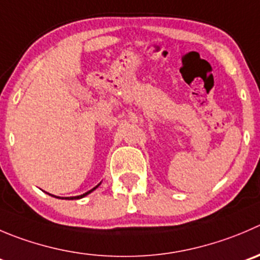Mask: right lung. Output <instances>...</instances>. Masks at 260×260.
Here are the masks:
<instances>
[{
  "label": "right lung",
  "instance_id": "add662e5",
  "mask_svg": "<svg viewBox=\"0 0 260 260\" xmlns=\"http://www.w3.org/2000/svg\"><path fill=\"white\" fill-rule=\"evenodd\" d=\"M100 185H101V184H98L97 186H95V187H93V189H91V190H89V191H86L85 194H83V195H78V197H70V198H65V199H69V200H73V199H81V198H84V197H85V195L90 194V192L93 191V190H95V189H97V187L100 186ZM49 195H51V194H49ZM52 197H54V195H52ZM56 198H58V197H56ZM62 199H63V198H62Z\"/></svg>",
  "mask_w": 260,
  "mask_h": 260
}]
</instances>
